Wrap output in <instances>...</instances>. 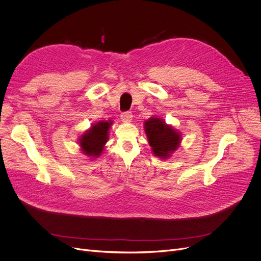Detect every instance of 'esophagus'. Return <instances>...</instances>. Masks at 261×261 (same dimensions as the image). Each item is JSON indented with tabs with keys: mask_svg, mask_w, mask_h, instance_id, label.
Segmentation results:
<instances>
[{
	"mask_svg": "<svg viewBox=\"0 0 261 261\" xmlns=\"http://www.w3.org/2000/svg\"><path fill=\"white\" fill-rule=\"evenodd\" d=\"M132 113L131 112H123L120 114V119L123 121V122H130L132 120Z\"/></svg>",
	"mask_w": 261,
	"mask_h": 261,
	"instance_id": "1",
	"label": "esophagus"
}]
</instances>
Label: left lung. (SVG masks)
Returning a JSON list of instances; mask_svg holds the SVG:
<instances>
[{
    "instance_id": "8db88e82",
    "label": "left lung",
    "mask_w": 261,
    "mask_h": 261,
    "mask_svg": "<svg viewBox=\"0 0 261 261\" xmlns=\"http://www.w3.org/2000/svg\"><path fill=\"white\" fill-rule=\"evenodd\" d=\"M145 132L153 154L161 159L169 158L180 146L181 133L159 117L145 121Z\"/></svg>"
}]
</instances>
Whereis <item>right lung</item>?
Instances as JSON below:
<instances>
[{
    "label": "right lung",
    "mask_w": 261,
    "mask_h": 261,
    "mask_svg": "<svg viewBox=\"0 0 261 261\" xmlns=\"http://www.w3.org/2000/svg\"><path fill=\"white\" fill-rule=\"evenodd\" d=\"M112 125L111 120H101L94 123L79 139L81 151L88 156L98 158L105 149V145L109 139V129Z\"/></svg>",
    "instance_id": "obj_1"
}]
</instances>
